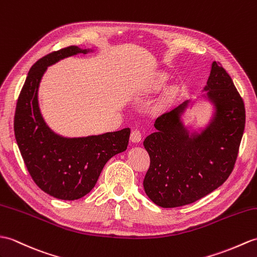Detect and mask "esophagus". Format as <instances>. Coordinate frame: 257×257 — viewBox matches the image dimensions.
Instances as JSON below:
<instances>
[{
  "mask_svg": "<svg viewBox=\"0 0 257 257\" xmlns=\"http://www.w3.org/2000/svg\"><path fill=\"white\" fill-rule=\"evenodd\" d=\"M141 138H142V136H141V131L139 129H135L130 135V140L135 143L140 142Z\"/></svg>",
  "mask_w": 257,
  "mask_h": 257,
  "instance_id": "1",
  "label": "esophagus"
}]
</instances>
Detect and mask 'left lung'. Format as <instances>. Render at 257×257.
Returning <instances> with one entry per match:
<instances>
[{
	"label": "left lung",
	"instance_id": "1",
	"mask_svg": "<svg viewBox=\"0 0 257 257\" xmlns=\"http://www.w3.org/2000/svg\"><path fill=\"white\" fill-rule=\"evenodd\" d=\"M207 96L214 116L200 134L188 135L181 116L189 101L157 118V133L143 141L150 156L143 187L154 204L175 208L210 194L233 171L245 127V107L231 76L213 61Z\"/></svg>",
	"mask_w": 257,
	"mask_h": 257
}]
</instances>
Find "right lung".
<instances>
[{
    "mask_svg": "<svg viewBox=\"0 0 257 257\" xmlns=\"http://www.w3.org/2000/svg\"><path fill=\"white\" fill-rule=\"evenodd\" d=\"M89 49L70 46L43 57L31 68L17 99L14 133L22 158L36 185L63 200L88 194L110 158L127 149L130 129L83 138H63L47 126L39 109L38 87L49 65Z\"/></svg>",
    "mask_w": 257,
    "mask_h": 257,
    "instance_id": "1",
    "label": "right lung"
}]
</instances>
